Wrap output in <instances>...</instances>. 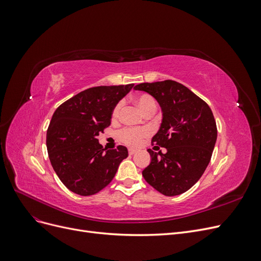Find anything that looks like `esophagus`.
I'll list each match as a JSON object with an SVG mask.
<instances>
[{
    "instance_id": "esophagus-1",
    "label": "esophagus",
    "mask_w": 261,
    "mask_h": 261,
    "mask_svg": "<svg viewBox=\"0 0 261 261\" xmlns=\"http://www.w3.org/2000/svg\"><path fill=\"white\" fill-rule=\"evenodd\" d=\"M137 152V149H134V148H129L128 149V153L130 154V155H133L134 153H136Z\"/></svg>"
}]
</instances>
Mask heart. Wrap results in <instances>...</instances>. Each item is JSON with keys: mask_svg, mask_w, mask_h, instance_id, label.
<instances>
[{"mask_svg": "<svg viewBox=\"0 0 261 261\" xmlns=\"http://www.w3.org/2000/svg\"><path fill=\"white\" fill-rule=\"evenodd\" d=\"M134 102H135L137 108L143 113L151 109L155 110V101L153 100L152 97L148 96V94H138V96L134 98ZM120 111H121V103L117 105L114 108L112 112L113 118H116L118 116ZM148 135H149V130L147 128H133V127L124 128L120 132V134H118V136H120V139L123 141V143L127 144L129 146H138L141 143L143 138Z\"/></svg>", "mask_w": 261, "mask_h": 261, "instance_id": "b5f03b06", "label": "heart"}]
</instances>
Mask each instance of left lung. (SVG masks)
Listing matches in <instances>:
<instances>
[{
  "mask_svg": "<svg viewBox=\"0 0 261 261\" xmlns=\"http://www.w3.org/2000/svg\"><path fill=\"white\" fill-rule=\"evenodd\" d=\"M135 90L145 91L159 103L160 128L148 149L151 162L143 171L148 184L165 196H176L193 187L210 162L217 141V125L209 106L187 87L174 81L144 83Z\"/></svg>",
  "mask_w": 261,
  "mask_h": 261,
  "instance_id": "left-lung-1",
  "label": "left lung"
}]
</instances>
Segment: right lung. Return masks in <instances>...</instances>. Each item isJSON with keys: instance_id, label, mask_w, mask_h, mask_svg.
Here are the masks:
<instances>
[{"instance_id": "1", "label": "right lung", "mask_w": 261, "mask_h": 261, "mask_svg": "<svg viewBox=\"0 0 261 261\" xmlns=\"http://www.w3.org/2000/svg\"><path fill=\"white\" fill-rule=\"evenodd\" d=\"M133 86L93 87L55 110L46 132V148L53 170L70 192L97 194L110 184L127 158V148L108 150L97 137L111 123L114 108Z\"/></svg>"}]
</instances>
